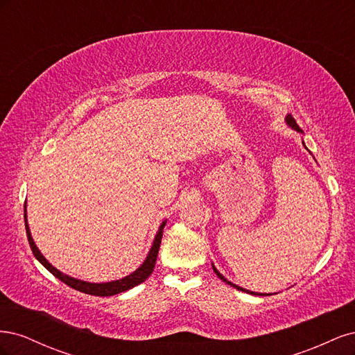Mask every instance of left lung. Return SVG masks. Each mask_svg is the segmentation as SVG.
<instances>
[{
    "mask_svg": "<svg viewBox=\"0 0 355 355\" xmlns=\"http://www.w3.org/2000/svg\"><path fill=\"white\" fill-rule=\"evenodd\" d=\"M286 124L288 125V127H292L293 128V130H296V132H299V133H302V128H300L297 124H296V121H295V118L292 116V115H290V114H287L286 115ZM304 144V142H302ZM213 271L214 272H216V275L220 278V280L222 282H225V283H228L230 286H232V287H235V288H237V290H241V292H247V293H250V295H266V293H256V292H249V290H245V288H243V287H240V286H237V284H234V283H231V282H228L227 280V278H225L218 270H216V268H214V265H213Z\"/></svg>",
    "mask_w": 355,
    "mask_h": 355,
    "instance_id": "1",
    "label": "left lung"
}]
</instances>
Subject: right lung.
<instances>
[{
  "instance_id": "obj_1",
  "label": "right lung",
  "mask_w": 355,
  "mask_h": 355,
  "mask_svg": "<svg viewBox=\"0 0 355 355\" xmlns=\"http://www.w3.org/2000/svg\"><path fill=\"white\" fill-rule=\"evenodd\" d=\"M166 227V220L159 225L158 232L154 239L151 250H149L145 262L137 268L135 272H132L130 275H127L124 278H120V280L115 282H110V283H89V282H83V280H77V278L69 277L67 274L60 272L59 270H56L55 266L51 263H49V261L46 259L44 256L41 254V252L38 250V247L35 245L34 240H32V235L28 227V220H26V202H25V228H26V235H28V241L31 245V250L34 253V256L38 259V262L47 268V270L55 275L56 278H59L60 282H63L65 284H68L69 287L78 290V292L87 293V295H93V296H114L118 293H123L128 288H133L135 286L144 283L146 278L153 274L154 266H155V261L158 256V250H159V244H161V237H163V230Z\"/></svg>"
}]
</instances>
